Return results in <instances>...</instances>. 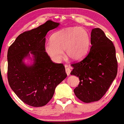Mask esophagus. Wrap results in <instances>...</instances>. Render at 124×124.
<instances>
[{
    "mask_svg": "<svg viewBox=\"0 0 124 124\" xmlns=\"http://www.w3.org/2000/svg\"><path fill=\"white\" fill-rule=\"evenodd\" d=\"M65 68H66V69H65V70H66V73L67 75H68V76L70 75V72H71L70 67L68 66V65H65Z\"/></svg>",
    "mask_w": 124,
    "mask_h": 124,
    "instance_id": "34e87169",
    "label": "esophagus"
}]
</instances>
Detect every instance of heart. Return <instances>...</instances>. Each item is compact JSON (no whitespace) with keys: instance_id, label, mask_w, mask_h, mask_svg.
Here are the masks:
<instances>
[{"instance_id":"heart-1","label":"heart","mask_w":124,"mask_h":124,"mask_svg":"<svg viewBox=\"0 0 124 124\" xmlns=\"http://www.w3.org/2000/svg\"><path fill=\"white\" fill-rule=\"evenodd\" d=\"M90 44V35L84 28L72 27L55 33L51 41L46 43V53L54 62H59L63 57L62 51L73 61H78L85 55Z\"/></svg>"}]
</instances>
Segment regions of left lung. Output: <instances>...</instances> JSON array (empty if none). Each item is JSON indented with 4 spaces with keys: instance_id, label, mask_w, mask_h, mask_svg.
Returning <instances> with one entry per match:
<instances>
[{
    "instance_id": "obj_1",
    "label": "left lung",
    "mask_w": 124,
    "mask_h": 124,
    "mask_svg": "<svg viewBox=\"0 0 124 124\" xmlns=\"http://www.w3.org/2000/svg\"><path fill=\"white\" fill-rule=\"evenodd\" d=\"M90 50L84 59L71 64V75L78 77L80 83L74 89L80 101L91 103L103 96L117 74L116 48L112 41L100 28L92 30Z\"/></svg>"
}]
</instances>
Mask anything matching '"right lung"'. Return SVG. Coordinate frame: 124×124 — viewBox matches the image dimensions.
<instances>
[{
    "label": "right lung",
    "mask_w": 124,
    "mask_h": 124,
    "mask_svg": "<svg viewBox=\"0 0 124 124\" xmlns=\"http://www.w3.org/2000/svg\"><path fill=\"white\" fill-rule=\"evenodd\" d=\"M59 23L47 21L44 24L22 33L7 52V78L9 85L23 102L33 107L45 106L53 98L56 86L67 77L62 63H54L44 46L48 31ZM33 55L34 63L26 65L25 58Z\"/></svg>",
    "instance_id": "obj_1"
}]
</instances>
